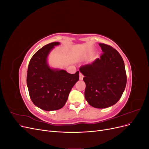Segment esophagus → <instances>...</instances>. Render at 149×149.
I'll list each match as a JSON object with an SVG mask.
<instances>
[{
	"mask_svg": "<svg viewBox=\"0 0 149 149\" xmlns=\"http://www.w3.org/2000/svg\"><path fill=\"white\" fill-rule=\"evenodd\" d=\"M83 79V74L79 73V79L81 80Z\"/></svg>",
	"mask_w": 149,
	"mask_h": 149,
	"instance_id": "esophagus-1",
	"label": "esophagus"
}]
</instances>
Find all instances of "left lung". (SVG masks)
<instances>
[{
  "label": "left lung",
  "mask_w": 149,
  "mask_h": 149,
  "mask_svg": "<svg viewBox=\"0 0 149 149\" xmlns=\"http://www.w3.org/2000/svg\"><path fill=\"white\" fill-rule=\"evenodd\" d=\"M103 53L91 64L79 68L86 83L85 99L89 105L102 109L113 106L123 95L127 83L124 62L111 46L100 43Z\"/></svg>",
  "instance_id": "1"
}]
</instances>
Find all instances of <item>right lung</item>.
I'll use <instances>...</instances> for the list:
<instances>
[{"label":"right lung","instance_id":"1","mask_svg":"<svg viewBox=\"0 0 149 149\" xmlns=\"http://www.w3.org/2000/svg\"><path fill=\"white\" fill-rule=\"evenodd\" d=\"M59 42L46 45L31 57L28 66L26 84L34 104L44 111L58 110L67 101L72 88L79 80L78 71L70 74L63 70L49 67L47 58L54 46Z\"/></svg>","mask_w":149,"mask_h":149}]
</instances>
